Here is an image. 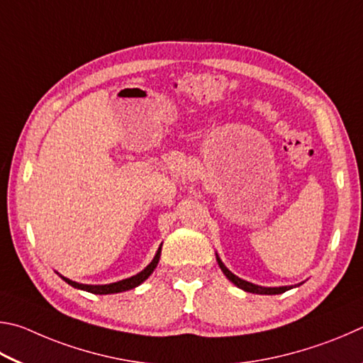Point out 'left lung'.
<instances>
[{
    "label": "left lung",
    "instance_id": "1",
    "mask_svg": "<svg viewBox=\"0 0 363 363\" xmlns=\"http://www.w3.org/2000/svg\"><path fill=\"white\" fill-rule=\"evenodd\" d=\"M217 262H218V266L221 268V271H223V274L230 279L234 285H238V287L242 289L244 291H250V294H257V295H281V294H284V291L294 289V285H289V287L287 285H285V287H262V285L247 282V281H244V279H240L236 274H233V272L223 264V262H221L218 255H217Z\"/></svg>",
    "mask_w": 363,
    "mask_h": 363
}]
</instances>
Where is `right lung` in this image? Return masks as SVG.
<instances>
[{"label": "right lung", "mask_w": 363, "mask_h": 363, "mask_svg": "<svg viewBox=\"0 0 363 363\" xmlns=\"http://www.w3.org/2000/svg\"><path fill=\"white\" fill-rule=\"evenodd\" d=\"M161 247L162 244L159 245V249L156 252L155 258H152V262L146 266L143 271H140L138 274L132 276V277H127L123 279V281L119 282H113V284H105V285H87V284H79V282H74V281H69V279L60 276L63 281L67 284L72 285L74 289H79V290H84L89 291V294H94V295H111V294H119V291H125V290H132L138 287L140 284L145 282L146 279L151 276V272L156 269V266L159 263V258H161Z\"/></svg>", "instance_id": "add662e5"}]
</instances>
